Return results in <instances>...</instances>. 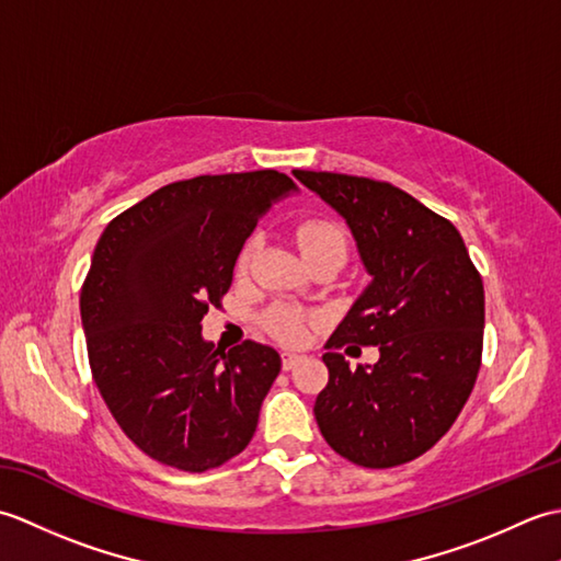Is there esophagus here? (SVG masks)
Listing matches in <instances>:
<instances>
[{
	"mask_svg": "<svg viewBox=\"0 0 561 561\" xmlns=\"http://www.w3.org/2000/svg\"><path fill=\"white\" fill-rule=\"evenodd\" d=\"M301 362L299 354H291V352H284L282 354V368L284 371H291V368Z\"/></svg>",
	"mask_w": 561,
	"mask_h": 561,
	"instance_id": "34e87169",
	"label": "esophagus"
}]
</instances>
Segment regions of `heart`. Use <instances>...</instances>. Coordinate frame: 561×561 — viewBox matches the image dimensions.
<instances>
[{
	"label": "heart",
	"instance_id": "obj_1",
	"mask_svg": "<svg viewBox=\"0 0 561 561\" xmlns=\"http://www.w3.org/2000/svg\"><path fill=\"white\" fill-rule=\"evenodd\" d=\"M296 241L304 257L325 253V250H337V253L347 255V238L330 221H306L296 231ZM250 257H253V243H248L241 255H238V274H245L250 267ZM270 330L284 342H301L306 330V318L291 306H274L267 316Z\"/></svg>",
	"mask_w": 561,
	"mask_h": 561
}]
</instances>
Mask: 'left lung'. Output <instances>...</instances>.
Masks as SVG:
<instances>
[{
    "label": "left lung",
    "instance_id": "1",
    "mask_svg": "<svg viewBox=\"0 0 561 561\" xmlns=\"http://www.w3.org/2000/svg\"><path fill=\"white\" fill-rule=\"evenodd\" d=\"M347 221L371 284L325 344L328 386L316 422L362 468L420 458L458 420L482 362L484 287L456 226L404 190L371 178L294 171ZM381 359L350 369L344 343Z\"/></svg>",
    "mask_w": 561,
    "mask_h": 561
}]
</instances>
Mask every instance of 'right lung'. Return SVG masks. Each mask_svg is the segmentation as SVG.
<instances>
[{
  "label": "right lung",
  "mask_w": 561,
  "mask_h": 561,
  "mask_svg": "<svg viewBox=\"0 0 561 561\" xmlns=\"http://www.w3.org/2000/svg\"><path fill=\"white\" fill-rule=\"evenodd\" d=\"M296 185L279 171L197 175L163 185L105 226L81 287L91 374L115 422L149 458L219 468L255 434L282 359L245 340H202L245 238Z\"/></svg>",
  "instance_id": "add662e5"
}]
</instances>
